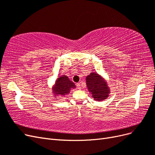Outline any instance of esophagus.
I'll use <instances>...</instances> for the list:
<instances>
[{"instance_id":"34e87169","label":"esophagus","mask_w":155,"mask_h":155,"mask_svg":"<svg viewBox=\"0 0 155 155\" xmlns=\"http://www.w3.org/2000/svg\"><path fill=\"white\" fill-rule=\"evenodd\" d=\"M76 85H77V87H78V89H81V85H80V83H77V84H76Z\"/></svg>"}]
</instances>
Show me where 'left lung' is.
Listing matches in <instances>:
<instances>
[{"mask_svg": "<svg viewBox=\"0 0 155 155\" xmlns=\"http://www.w3.org/2000/svg\"><path fill=\"white\" fill-rule=\"evenodd\" d=\"M85 80L89 94L95 101H104L109 96L110 88L101 75L95 72H91L86 76Z\"/></svg>", "mask_w": 155, "mask_h": 155, "instance_id": "8db88e82", "label": "left lung"}]
</instances>
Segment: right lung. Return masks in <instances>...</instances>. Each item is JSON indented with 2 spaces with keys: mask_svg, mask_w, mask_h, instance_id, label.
<instances>
[{
  "mask_svg": "<svg viewBox=\"0 0 155 155\" xmlns=\"http://www.w3.org/2000/svg\"><path fill=\"white\" fill-rule=\"evenodd\" d=\"M76 85L65 75H60L56 78L55 83L51 87V94L53 97L58 100V98L67 96L72 89L76 88Z\"/></svg>",
  "mask_w": 155,
  "mask_h": 155,
  "instance_id": "right-lung-1",
  "label": "right lung"
}]
</instances>
